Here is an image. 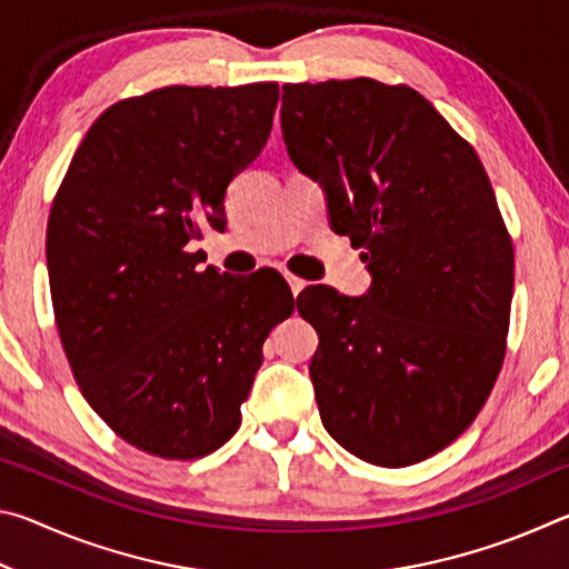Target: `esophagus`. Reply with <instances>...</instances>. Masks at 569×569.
<instances>
[{"label":"esophagus","instance_id":"obj_1","mask_svg":"<svg viewBox=\"0 0 569 569\" xmlns=\"http://www.w3.org/2000/svg\"><path fill=\"white\" fill-rule=\"evenodd\" d=\"M286 276V281H288V286H291V291H293V296H298L306 288V281L303 278H298V276H293V273H283Z\"/></svg>","mask_w":569,"mask_h":569}]
</instances>
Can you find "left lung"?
Masks as SVG:
<instances>
[{
	"label": "left lung",
	"mask_w": 569,
	"mask_h": 569,
	"mask_svg": "<svg viewBox=\"0 0 569 569\" xmlns=\"http://www.w3.org/2000/svg\"><path fill=\"white\" fill-rule=\"evenodd\" d=\"M281 130L371 273L359 298L298 296L319 331L308 371L323 427L371 465H417L475 421L505 361L515 253L492 182L407 84H286Z\"/></svg>",
	"instance_id": "obj_1"
}]
</instances>
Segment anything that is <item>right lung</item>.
Masks as SVG:
<instances>
[{"mask_svg": "<svg viewBox=\"0 0 569 569\" xmlns=\"http://www.w3.org/2000/svg\"><path fill=\"white\" fill-rule=\"evenodd\" d=\"M276 82L152 90L104 110L47 223L57 331L82 397L128 445L206 457L236 435L263 341L293 313L278 273L196 271L200 226L263 150ZM298 303V301H296Z\"/></svg>", "mask_w": 569, "mask_h": 569, "instance_id": "right-lung-1", "label": "right lung"}]
</instances>
